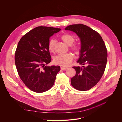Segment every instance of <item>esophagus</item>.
I'll return each instance as SVG.
<instances>
[{"instance_id":"34e87169","label":"esophagus","mask_w":122,"mask_h":122,"mask_svg":"<svg viewBox=\"0 0 122 122\" xmlns=\"http://www.w3.org/2000/svg\"><path fill=\"white\" fill-rule=\"evenodd\" d=\"M68 68H66V67H61V69L62 70H67Z\"/></svg>"}]
</instances>
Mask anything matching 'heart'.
<instances>
[{
    "label": "heart",
    "mask_w": 122,
    "mask_h": 122,
    "mask_svg": "<svg viewBox=\"0 0 122 122\" xmlns=\"http://www.w3.org/2000/svg\"><path fill=\"white\" fill-rule=\"evenodd\" d=\"M61 39L65 44L70 46V48L76 54L79 53L80 51V46L78 44L73 43L75 38L74 36L69 34H64L61 36ZM55 41L54 39H50L48 43V49L51 53L54 52V47ZM74 58V55L71 53L65 54H59L53 58L54 64L63 67L68 66L71 64Z\"/></svg>",
    "instance_id": "obj_1"
}]
</instances>
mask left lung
Returning <instances> with one entry per match:
<instances>
[{"instance_id":"8db88e82","label":"left lung","mask_w":122,"mask_h":122,"mask_svg":"<svg viewBox=\"0 0 122 122\" xmlns=\"http://www.w3.org/2000/svg\"><path fill=\"white\" fill-rule=\"evenodd\" d=\"M65 30L75 32L81 43L77 62L83 66L73 67L76 74L71 79L72 86L79 91L89 90L98 83L105 71L107 51L104 41L98 32L84 24L70 25Z\"/></svg>"}]
</instances>
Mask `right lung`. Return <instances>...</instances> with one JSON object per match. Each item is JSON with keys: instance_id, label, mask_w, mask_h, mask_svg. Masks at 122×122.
I'll use <instances>...</instances> for the list:
<instances>
[{"instance_id": "right-lung-1", "label": "right lung", "mask_w": 122, "mask_h": 122, "mask_svg": "<svg viewBox=\"0 0 122 122\" xmlns=\"http://www.w3.org/2000/svg\"><path fill=\"white\" fill-rule=\"evenodd\" d=\"M60 28L36 27L20 40L15 54V62L20 78L29 90L41 93L53 86L58 66H46L51 58L48 49L49 38Z\"/></svg>"}]
</instances>
